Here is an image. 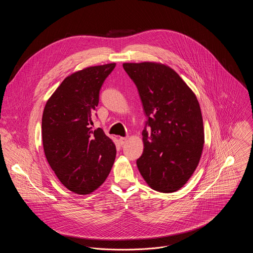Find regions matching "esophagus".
<instances>
[{"label": "esophagus", "mask_w": 253, "mask_h": 253, "mask_svg": "<svg viewBox=\"0 0 253 253\" xmlns=\"http://www.w3.org/2000/svg\"><path fill=\"white\" fill-rule=\"evenodd\" d=\"M126 141H127V137H120V139H119V142H120L121 146L125 144Z\"/></svg>", "instance_id": "esophagus-1"}]
</instances>
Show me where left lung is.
I'll return each mask as SVG.
<instances>
[{
  "instance_id": "8db88e82",
  "label": "left lung",
  "mask_w": 253,
  "mask_h": 253,
  "mask_svg": "<svg viewBox=\"0 0 253 253\" xmlns=\"http://www.w3.org/2000/svg\"><path fill=\"white\" fill-rule=\"evenodd\" d=\"M136 86L147 121L144 150L136 160L149 186L161 193L179 190L197 167L204 144L201 110L178 74L154 62L123 63Z\"/></svg>"
}]
</instances>
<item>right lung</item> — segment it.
Returning <instances> with one entry per match:
<instances>
[{
	"instance_id": "1",
	"label": "right lung",
	"mask_w": 253,
	"mask_h": 253,
	"mask_svg": "<svg viewBox=\"0 0 253 253\" xmlns=\"http://www.w3.org/2000/svg\"><path fill=\"white\" fill-rule=\"evenodd\" d=\"M116 63L93 66L67 77L49 98L42 120L46 159L61 184L88 194L107 178L116 146L101 128L92 131L99 91Z\"/></svg>"
}]
</instances>
